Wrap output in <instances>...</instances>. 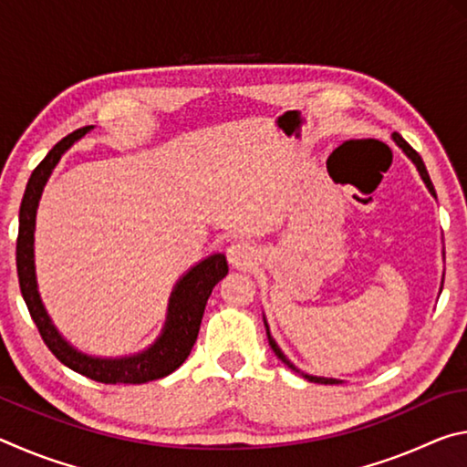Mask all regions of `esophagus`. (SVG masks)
<instances>
[{
    "label": "esophagus",
    "mask_w": 467,
    "mask_h": 467,
    "mask_svg": "<svg viewBox=\"0 0 467 467\" xmlns=\"http://www.w3.org/2000/svg\"><path fill=\"white\" fill-rule=\"evenodd\" d=\"M226 257L234 267H249L255 262V251H253L247 241H234L231 247L226 249Z\"/></svg>",
    "instance_id": "esophagus-1"
}]
</instances>
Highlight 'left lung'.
Here are the masks:
<instances>
[{
    "mask_svg": "<svg viewBox=\"0 0 467 467\" xmlns=\"http://www.w3.org/2000/svg\"><path fill=\"white\" fill-rule=\"evenodd\" d=\"M391 138H393V141L395 144H398L401 150H404V154L410 158V161H412L414 164H416V169H418V172H420V177H422V181H424V185L429 187V192H431V195H434L437 197V193H434V187H432V181H431V177H429V171H426V167H424V162H422V158H420V154L416 152V150L408 144V141L400 136V133H391ZM442 290V288H441ZM264 323H265V319H264ZM265 331H267V342H270V346H272V350L275 352V357H278L284 365L286 367H290L292 370H296V373H300L303 375L305 379H309V381H313V383H323V385H336V383H342L339 381V379H327V377H313V375H306V373H303V370H298L295 365H292V362L284 357V352L280 350V346L275 344V339L272 337V334H270V327H267V323H265Z\"/></svg>",
    "mask_w": 467,
    "mask_h": 467,
    "instance_id": "left-lung-1",
    "label": "left lung"
}]
</instances>
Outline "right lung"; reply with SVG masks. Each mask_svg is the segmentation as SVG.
I'll list each match as a JSON object with an SVG mask.
<instances>
[{
    "instance_id": "obj_1",
    "label": "right lung",
    "mask_w": 467,
    "mask_h": 467,
    "mask_svg": "<svg viewBox=\"0 0 467 467\" xmlns=\"http://www.w3.org/2000/svg\"><path fill=\"white\" fill-rule=\"evenodd\" d=\"M90 130L92 125H86V128L76 130L57 141L28 179L26 192L20 203V226L18 241H16V267H18L20 290L43 342L63 365L99 383L140 385L156 381V379H162L177 370L189 357L197 334H200L205 303H208L216 284L228 274V264L223 253H214V255L195 264L183 278H179L171 292L167 321H164L161 336L146 350L121 358H99L84 354L69 344L53 326L41 295H38L35 274V223L38 200H41L47 179L57 167L63 152Z\"/></svg>"
}]
</instances>
